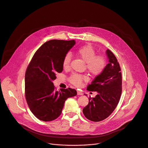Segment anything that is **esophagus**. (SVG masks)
<instances>
[{"mask_svg":"<svg viewBox=\"0 0 148 148\" xmlns=\"http://www.w3.org/2000/svg\"><path fill=\"white\" fill-rule=\"evenodd\" d=\"M77 95H82L83 93L79 90H77Z\"/></svg>","mask_w":148,"mask_h":148,"instance_id":"34e87169","label":"esophagus"}]
</instances>
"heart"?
I'll list each match as a JSON object with an SVG mask.
<instances>
[{"label": "heart", "mask_w": 148, "mask_h": 148, "mask_svg": "<svg viewBox=\"0 0 148 148\" xmlns=\"http://www.w3.org/2000/svg\"><path fill=\"white\" fill-rule=\"evenodd\" d=\"M78 55L86 63V68L88 71L93 75H97L101 74L106 66V60L101 55H96L95 49L91 45H85L78 49ZM71 59V55L70 53H67L63 61L64 69H68ZM87 78L84 75L76 73L72 74L70 78V82L75 86H80L83 81L86 80Z\"/></svg>", "instance_id": "1"}]
</instances>
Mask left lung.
I'll return each instance as SVG.
<instances>
[{"mask_svg":"<svg viewBox=\"0 0 148 148\" xmlns=\"http://www.w3.org/2000/svg\"><path fill=\"white\" fill-rule=\"evenodd\" d=\"M109 63L103 71L97 75L87 86L89 91H96L97 95L89 99L82 112L92 121H101L108 117L117 107L122 92V76L120 64L114 55L108 49Z\"/></svg>","mask_w":148,"mask_h":148,"instance_id":"obj_1","label":"left lung"}]
</instances>
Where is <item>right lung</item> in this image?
<instances>
[{
    "label": "right lung",
    "mask_w": 148,
    "mask_h": 148,
    "mask_svg": "<svg viewBox=\"0 0 148 148\" xmlns=\"http://www.w3.org/2000/svg\"><path fill=\"white\" fill-rule=\"evenodd\" d=\"M75 44L74 40L53 39L43 43L34 54L25 75V95L34 115L51 121L62 113L66 99L77 95L74 89L55 90L53 81L63 70L65 55Z\"/></svg>",
    "instance_id": "right-lung-1"
}]
</instances>
